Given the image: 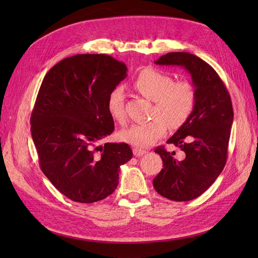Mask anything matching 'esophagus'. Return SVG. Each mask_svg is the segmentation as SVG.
Masks as SVG:
<instances>
[{"label": "esophagus", "mask_w": 258, "mask_h": 258, "mask_svg": "<svg viewBox=\"0 0 258 258\" xmlns=\"http://www.w3.org/2000/svg\"><path fill=\"white\" fill-rule=\"evenodd\" d=\"M146 153H147V152H146L145 150H141V148H137V147L134 148V154H135L136 157H140V156H143V155H145Z\"/></svg>", "instance_id": "1"}]
</instances>
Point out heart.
Returning <instances> with one entry per match:
<instances>
[{"label": "heart", "instance_id": "obj_1", "mask_svg": "<svg viewBox=\"0 0 258 258\" xmlns=\"http://www.w3.org/2000/svg\"><path fill=\"white\" fill-rule=\"evenodd\" d=\"M134 87L154 102L151 112L153 117L120 131L119 137L124 142L140 148L150 147L165 136L168 124L171 128L181 127L192 112L195 90L189 82H174L173 77L167 73L145 68L136 76ZM107 110L116 121L126 120L123 93L120 88H115L108 95Z\"/></svg>", "mask_w": 258, "mask_h": 258}]
</instances>
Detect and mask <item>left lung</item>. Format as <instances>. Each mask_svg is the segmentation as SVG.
<instances>
[{
    "label": "left lung",
    "mask_w": 258,
    "mask_h": 258,
    "mask_svg": "<svg viewBox=\"0 0 258 258\" xmlns=\"http://www.w3.org/2000/svg\"><path fill=\"white\" fill-rule=\"evenodd\" d=\"M155 63L182 67L191 76L192 112L167 141L181 148L185 157L178 160L174 152H167L163 146L156 148L163 169L153 179L154 188L162 197L189 201L204 194L225 167L233 120L231 99L215 70L195 54L168 52Z\"/></svg>",
    "instance_id": "left-lung-1"
}]
</instances>
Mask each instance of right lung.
I'll use <instances>...</instances> for the list:
<instances>
[{"instance_id": "1", "label": "right lung", "mask_w": 258, "mask_h": 258, "mask_svg": "<svg viewBox=\"0 0 258 258\" xmlns=\"http://www.w3.org/2000/svg\"><path fill=\"white\" fill-rule=\"evenodd\" d=\"M127 71L107 54H75L53 66L42 82L31 136L43 173L73 201L92 204L110 196L120 166L132 158L126 143L97 146L114 131L107 98Z\"/></svg>"}]
</instances>
